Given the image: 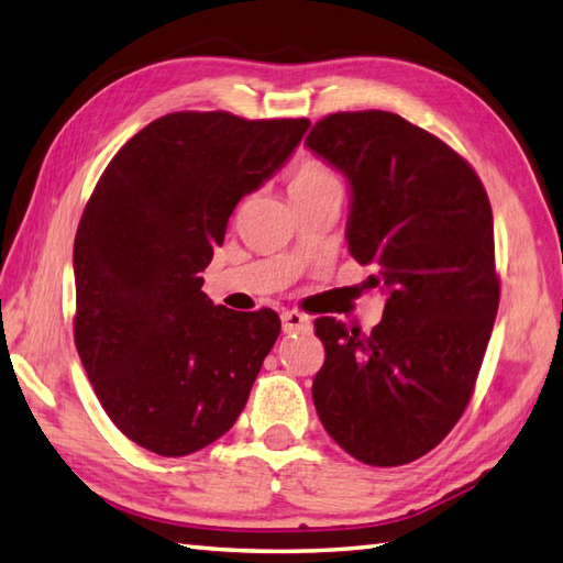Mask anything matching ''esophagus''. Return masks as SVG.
<instances>
[{
    "label": "esophagus",
    "instance_id": "1",
    "mask_svg": "<svg viewBox=\"0 0 563 563\" xmlns=\"http://www.w3.org/2000/svg\"><path fill=\"white\" fill-rule=\"evenodd\" d=\"M283 331L285 333H297V331H312V321H309V317L300 314V312H283Z\"/></svg>",
    "mask_w": 563,
    "mask_h": 563
}]
</instances>
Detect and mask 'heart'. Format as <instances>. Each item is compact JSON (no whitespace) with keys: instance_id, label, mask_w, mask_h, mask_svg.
<instances>
[{"instance_id":"obj_1","label":"heart","mask_w":563,"mask_h":563,"mask_svg":"<svg viewBox=\"0 0 563 563\" xmlns=\"http://www.w3.org/2000/svg\"><path fill=\"white\" fill-rule=\"evenodd\" d=\"M324 186H339V178L331 172L329 164L307 157L295 166L290 178V194H302V190H317Z\"/></svg>"}]
</instances>
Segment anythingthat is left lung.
<instances>
[{
  "label": "left lung",
  "instance_id": "obj_1",
  "mask_svg": "<svg viewBox=\"0 0 563 563\" xmlns=\"http://www.w3.org/2000/svg\"><path fill=\"white\" fill-rule=\"evenodd\" d=\"M305 145L349 178L351 256L375 266L369 288L387 295L369 333L314 321L327 349L317 413L355 460L413 462L460 421L492 339V202L457 152L397 113H331Z\"/></svg>",
  "mask_w": 563,
  "mask_h": 563
}]
</instances>
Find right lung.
Instances as JSON below:
<instances>
[{
	"mask_svg": "<svg viewBox=\"0 0 563 563\" xmlns=\"http://www.w3.org/2000/svg\"><path fill=\"white\" fill-rule=\"evenodd\" d=\"M307 118L181 111L106 166L75 239V343L115 428L162 457L222 438L280 333L273 309L232 312L200 273L236 202L288 162Z\"/></svg>",
	"mask_w": 563,
	"mask_h": 563,
	"instance_id": "right-lung-1",
	"label": "right lung"
}]
</instances>
